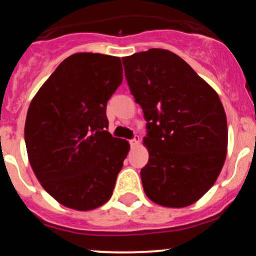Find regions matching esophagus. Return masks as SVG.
Here are the masks:
<instances>
[{"label":"esophagus","mask_w":256,"mask_h":256,"mask_svg":"<svg viewBox=\"0 0 256 256\" xmlns=\"http://www.w3.org/2000/svg\"><path fill=\"white\" fill-rule=\"evenodd\" d=\"M140 142V137L138 136H134V138H132V140H130V146H137V143Z\"/></svg>","instance_id":"34e87169"}]
</instances>
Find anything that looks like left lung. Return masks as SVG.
<instances>
[{
  "instance_id": "8db88e82",
  "label": "left lung",
  "mask_w": 256,
  "mask_h": 256,
  "mask_svg": "<svg viewBox=\"0 0 256 256\" xmlns=\"http://www.w3.org/2000/svg\"><path fill=\"white\" fill-rule=\"evenodd\" d=\"M122 64L146 122V195L165 207L192 204L213 186L225 162L228 124L218 94L165 49L136 52Z\"/></svg>"
}]
</instances>
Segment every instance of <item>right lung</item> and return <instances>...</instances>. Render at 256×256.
Here are the masks:
<instances>
[{"instance_id":"right-lung-1","label":"right lung","mask_w":256,"mask_h":256,"mask_svg":"<svg viewBox=\"0 0 256 256\" xmlns=\"http://www.w3.org/2000/svg\"><path fill=\"white\" fill-rule=\"evenodd\" d=\"M122 82L119 58L78 52L58 64L31 101L28 160L46 192L66 207L94 210L113 194L130 146L107 131L106 110Z\"/></svg>"}]
</instances>
